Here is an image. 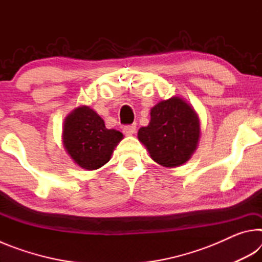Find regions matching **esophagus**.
Wrapping results in <instances>:
<instances>
[{"label": "esophagus", "instance_id": "34e87169", "mask_svg": "<svg viewBox=\"0 0 262 262\" xmlns=\"http://www.w3.org/2000/svg\"><path fill=\"white\" fill-rule=\"evenodd\" d=\"M122 132L125 133V135L130 136V135H133L136 132V125H126V126H123Z\"/></svg>", "mask_w": 262, "mask_h": 262}]
</instances>
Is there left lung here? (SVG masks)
Segmentation results:
<instances>
[{
  "instance_id": "1",
  "label": "left lung",
  "mask_w": 262,
  "mask_h": 262,
  "mask_svg": "<svg viewBox=\"0 0 262 262\" xmlns=\"http://www.w3.org/2000/svg\"><path fill=\"white\" fill-rule=\"evenodd\" d=\"M150 115L149 125L140 128L137 136L154 161L165 167L187 162L200 137L195 111L183 99L172 97L152 107Z\"/></svg>"
}]
</instances>
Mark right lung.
Returning a JSON list of instances; mask_svg holds the SVG:
<instances>
[{"label": "right lung", "instance_id": "add662e5", "mask_svg": "<svg viewBox=\"0 0 262 262\" xmlns=\"http://www.w3.org/2000/svg\"><path fill=\"white\" fill-rule=\"evenodd\" d=\"M120 132L107 129L94 110L81 106L69 114L63 126V144L75 163L86 170H97L110 161Z\"/></svg>", "mask_w": 262, "mask_h": 262}]
</instances>
